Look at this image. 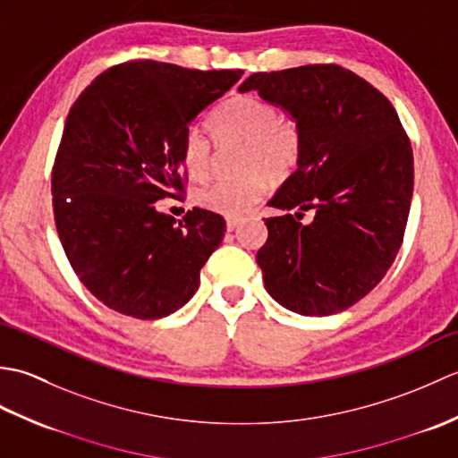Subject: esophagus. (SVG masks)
I'll use <instances>...</instances> for the list:
<instances>
[{"instance_id": "esophagus-1", "label": "esophagus", "mask_w": 458, "mask_h": 458, "mask_svg": "<svg viewBox=\"0 0 458 458\" xmlns=\"http://www.w3.org/2000/svg\"><path fill=\"white\" fill-rule=\"evenodd\" d=\"M242 224V218H226V230L228 232H232V230H236L238 226Z\"/></svg>"}]
</instances>
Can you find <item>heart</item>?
I'll use <instances>...</instances> for the list:
<instances>
[{
	"mask_svg": "<svg viewBox=\"0 0 458 458\" xmlns=\"http://www.w3.org/2000/svg\"><path fill=\"white\" fill-rule=\"evenodd\" d=\"M218 143H244L242 179H218L197 192L204 210L238 218L264 197L267 182H281L301 161V133L295 122L281 118L279 108L256 94L232 96L210 115ZM182 165L192 179H204L212 167V145L207 135L191 130L182 141Z\"/></svg>",
	"mask_w": 458,
	"mask_h": 458,
	"instance_id": "b5f03b06",
	"label": "heart"
}]
</instances>
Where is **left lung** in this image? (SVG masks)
Here are the masks:
<instances>
[{
  "mask_svg": "<svg viewBox=\"0 0 458 458\" xmlns=\"http://www.w3.org/2000/svg\"><path fill=\"white\" fill-rule=\"evenodd\" d=\"M295 120L297 171L267 204L258 251L267 293L305 317L352 307L372 291L403 242L413 194V153L392 102L338 64L256 72L240 84ZM315 209L313 223L298 220Z\"/></svg>",
  "mask_w": 458,
  "mask_h": 458,
  "instance_id": "8db88e82",
  "label": "left lung"
}]
</instances>
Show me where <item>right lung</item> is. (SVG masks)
Instances as JSON below:
<instances>
[{
    "mask_svg": "<svg viewBox=\"0 0 458 458\" xmlns=\"http://www.w3.org/2000/svg\"><path fill=\"white\" fill-rule=\"evenodd\" d=\"M242 74L130 61L96 76L68 112L53 167L55 224L74 274L112 310L153 320L197 293L226 222L192 208L174 224L155 202L184 192L189 123Z\"/></svg>",
    "mask_w": 458,
    "mask_h": 458,
    "instance_id": "add662e5",
    "label": "right lung"
}]
</instances>
